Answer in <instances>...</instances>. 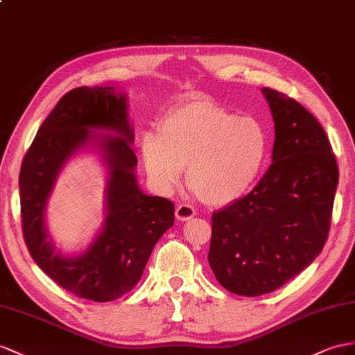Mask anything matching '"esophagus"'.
Returning <instances> with one entry per match:
<instances>
[{
  "mask_svg": "<svg viewBox=\"0 0 355 355\" xmlns=\"http://www.w3.org/2000/svg\"><path fill=\"white\" fill-rule=\"evenodd\" d=\"M175 216L177 219L181 222H187L195 216V210L187 204H178L175 208Z\"/></svg>",
  "mask_w": 355,
  "mask_h": 355,
  "instance_id": "34e87169",
  "label": "esophagus"
}]
</instances>
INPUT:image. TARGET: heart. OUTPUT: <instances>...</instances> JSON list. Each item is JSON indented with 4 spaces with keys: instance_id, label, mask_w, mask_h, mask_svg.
Masks as SVG:
<instances>
[{
    "instance_id": "heart-1",
    "label": "heart",
    "mask_w": 355,
    "mask_h": 355,
    "mask_svg": "<svg viewBox=\"0 0 355 355\" xmlns=\"http://www.w3.org/2000/svg\"><path fill=\"white\" fill-rule=\"evenodd\" d=\"M268 133L258 118L201 98L169 109L159 130L141 135L145 169L162 189L187 181L202 202L222 207L253 186L268 156Z\"/></svg>"
}]
</instances>
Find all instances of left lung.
I'll return each instance as SVG.
<instances>
[{
    "mask_svg": "<svg viewBox=\"0 0 355 355\" xmlns=\"http://www.w3.org/2000/svg\"><path fill=\"white\" fill-rule=\"evenodd\" d=\"M261 91L275 121L272 163L249 195L213 213L208 253L219 284L244 297L272 293L320 255L339 183L316 118L293 97Z\"/></svg>",
    "mask_w": 355,
    "mask_h": 355,
    "instance_id": "1",
    "label": "left lung"
}]
</instances>
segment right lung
Segmentation results:
<instances>
[{
    "mask_svg": "<svg viewBox=\"0 0 355 355\" xmlns=\"http://www.w3.org/2000/svg\"><path fill=\"white\" fill-rule=\"evenodd\" d=\"M133 139L124 93L112 87H79L61 97L22 162L19 193L26 248L52 280L80 298L105 303L129 293L156 243L174 225V204L145 195L138 186ZM84 148H96L108 168L107 214L101 232L84 252L62 256L53 246L44 213L59 172Z\"/></svg>",
    "mask_w": 355,
    "mask_h": 355,
    "instance_id": "right-lung-1",
    "label": "right lung"
}]
</instances>
